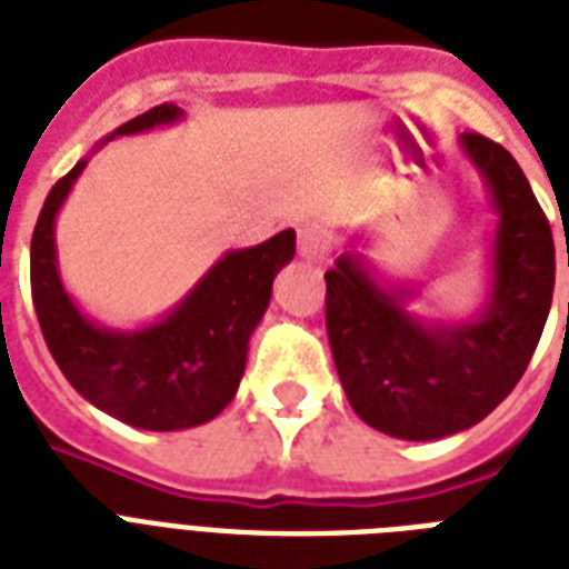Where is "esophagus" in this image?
Segmentation results:
<instances>
[{"label":"esophagus","mask_w":569,"mask_h":569,"mask_svg":"<svg viewBox=\"0 0 569 569\" xmlns=\"http://www.w3.org/2000/svg\"><path fill=\"white\" fill-rule=\"evenodd\" d=\"M298 253H301L307 262H321L325 253H328V236L316 223H307L298 230Z\"/></svg>","instance_id":"1"}]
</instances>
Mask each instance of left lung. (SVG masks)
<instances>
[{
    "instance_id": "1",
    "label": "left lung",
    "mask_w": 569,
    "mask_h": 569,
    "mask_svg": "<svg viewBox=\"0 0 569 569\" xmlns=\"http://www.w3.org/2000/svg\"><path fill=\"white\" fill-rule=\"evenodd\" d=\"M499 212L490 301L476 319L425 325L405 310L413 289H383L355 253L325 274V321L355 413L398 440L467 431L511 396L540 342L556 289L552 230L526 173L502 144L460 136Z\"/></svg>"
}]
</instances>
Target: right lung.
I'll return each mask as SVG.
<instances>
[{"label": "right lung", "mask_w": 569, "mask_h": 569, "mask_svg": "<svg viewBox=\"0 0 569 569\" xmlns=\"http://www.w3.org/2000/svg\"><path fill=\"white\" fill-rule=\"evenodd\" d=\"M182 118L162 102L109 136H132ZM82 162L52 186L31 232V301L49 355L70 387L102 413L144 431L194 428L230 405L244 375L248 342L271 301L277 271L295 257V230L257 248L230 250L162 321L141 330H109L84 319L56 266V214Z\"/></svg>", "instance_id": "right-lung-1"}]
</instances>
